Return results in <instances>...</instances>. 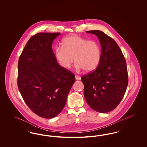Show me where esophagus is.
I'll use <instances>...</instances> for the list:
<instances>
[{
  "instance_id": "34e87169",
  "label": "esophagus",
  "mask_w": 147,
  "mask_h": 147,
  "mask_svg": "<svg viewBox=\"0 0 147 147\" xmlns=\"http://www.w3.org/2000/svg\"><path fill=\"white\" fill-rule=\"evenodd\" d=\"M76 79L77 80H79L81 79V77L80 76H76Z\"/></svg>"
}]
</instances>
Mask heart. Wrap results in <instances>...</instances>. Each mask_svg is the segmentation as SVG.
Here are the masks:
<instances>
[{
  "instance_id": "1",
  "label": "heart",
  "mask_w": 147,
  "mask_h": 147,
  "mask_svg": "<svg viewBox=\"0 0 147 147\" xmlns=\"http://www.w3.org/2000/svg\"><path fill=\"white\" fill-rule=\"evenodd\" d=\"M55 56L64 68H69L75 59L77 69L90 72L95 69L100 63L101 49L94 40H88L82 36L71 35L63 38L62 47L55 49Z\"/></svg>"
}]
</instances>
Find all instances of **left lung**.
Returning a JSON list of instances; mask_svg holds the SVG:
<instances>
[{
    "label": "left lung",
    "instance_id": "1",
    "mask_svg": "<svg viewBox=\"0 0 147 147\" xmlns=\"http://www.w3.org/2000/svg\"><path fill=\"white\" fill-rule=\"evenodd\" d=\"M86 32L97 36L101 51L96 69L81 78L84 97L94 110L110 112L119 105L126 92L128 82L126 59L117 43L104 32Z\"/></svg>",
    "mask_w": 147,
    "mask_h": 147
}]
</instances>
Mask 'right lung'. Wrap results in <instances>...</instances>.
I'll return each instance as SVG.
<instances>
[{"instance_id": "right-lung-1", "label": "right lung", "mask_w": 147, "mask_h": 147, "mask_svg": "<svg viewBox=\"0 0 147 147\" xmlns=\"http://www.w3.org/2000/svg\"><path fill=\"white\" fill-rule=\"evenodd\" d=\"M61 34L31 37L18 62V85L24 101L38 116L52 119L62 111L75 76L57 62L52 45Z\"/></svg>"}]
</instances>
